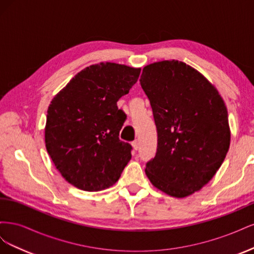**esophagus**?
<instances>
[{"label": "esophagus", "instance_id": "esophagus-1", "mask_svg": "<svg viewBox=\"0 0 254 254\" xmlns=\"http://www.w3.org/2000/svg\"><path fill=\"white\" fill-rule=\"evenodd\" d=\"M132 147H133L134 150L139 149V148H140V143H139V141H137V140L133 141V142H132Z\"/></svg>", "mask_w": 254, "mask_h": 254}]
</instances>
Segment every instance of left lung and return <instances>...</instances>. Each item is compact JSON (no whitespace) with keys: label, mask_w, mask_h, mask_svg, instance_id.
I'll return each instance as SVG.
<instances>
[{"label":"left lung","mask_w":254,"mask_h":254,"mask_svg":"<svg viewBox=\"0 0 254 254\" xmlns=\"http://www.w3.org/2000/svg\"><path fill=\"white\" fill-rule=\"evenodd\" d=\"M140 83L158 133L146 176L167 195L187 197L204 187L224 162L231 136L227 107L214 86L182 61L146 65Z\"/></svg>","instance_id":"obj_1"}]
</instances>
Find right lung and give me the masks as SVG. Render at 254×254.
<instances>
[{"instance_id": "1", "label": "right lung", "mask_w": 254, "mask_h": 254, "mask_svg": "<svg viewBox=\"0 0 254 254\" xmlns=\"http://www.w3.org/2000/svg\"><path fill=\"white\" fill-rule=\"evenodd\" d=\"M140 72L111 63L90 65L51 102L45 146L61 176L75 188L97 191L113 186L131 159L132 146L119 137L126 114L117 103Z\"/></svg>"}]
</instances>
